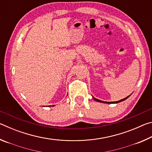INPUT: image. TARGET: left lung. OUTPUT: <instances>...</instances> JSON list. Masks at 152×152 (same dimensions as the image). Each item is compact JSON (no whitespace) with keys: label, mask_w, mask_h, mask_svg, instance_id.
I'll use <instances>...</instances> for the list:
<instances>
[{"label":"left lung","mask_w":152,"mask_h":152,"mask_svg":"<svg viewBox=\"0 0 152 152\" xmlns=\"http://www.w3.org/2000/svg\"><path fill=\"white\" fill-rule=\"evenodd\" d=\"M129 96H130V95H129V96H127L126 98H125V99H121V100H120V101H115V102H105V101H101V100L97 99H96V98H94V96H92V97H93V99H94V101H97V102H102V103H107V104H113V103H118V102H122V101H125V100L127 99V98H129Z\"/></svg>","instance_id":"left-lung-1"}]
</instances>
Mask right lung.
<instances>
[{
	"instance_id": "right-lung-1",
	"label": "right lung",
	"mask_w": 152,
	"mask_h": 152,
	"mask_svg": "<svg viewBox=\"0 0 152 152\" xmlns=\"http://www.w3.org/2000/svg\"><path fill=\"white\" fill-rule=\"evenodd\" d=\"M53 106H55V105H51V106L50 105V106H49V107H53Z\"/></svg>"
}]
</instances>
